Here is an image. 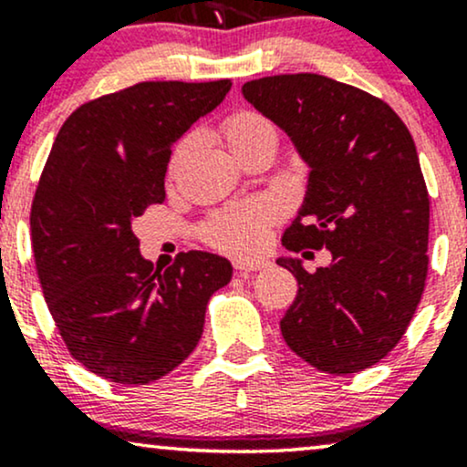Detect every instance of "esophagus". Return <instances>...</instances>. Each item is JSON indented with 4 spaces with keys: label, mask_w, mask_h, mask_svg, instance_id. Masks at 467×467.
<instances>
[{
    "label": "esophagus",
    "mask_w": 467,
    "mask_h": 467,
    "mask_svg": "<svg viewBox=\"0 0 467 467\" xmlns=\"http://www.w3.org/2000/svg\"><path fill=\"white\" fill-rule=\"evenodd\" d=\"M267 265H270V261H267V259L234 261V270H239V272H259V270H265Z\"/></svg>",
    "instance_id": "obj_1"
}]
</instances>
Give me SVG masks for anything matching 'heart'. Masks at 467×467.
<instances>
[{"label":"heart","mask_w":467,"mask_h":467,"mask_svg":"<svg viewBox=\"0 0 467 467\" xmlns=\"http://www.w3.org/2000/svg\"><path fill=\"white\" fill-rule=\"evenodd\" d=\"M264 131L275 130H272L270 120L254 111H237L223 122V138L230 149L241 147ZM272 215L275 211L267 203H254V206L222 213L206 226V239L222 250H250L265 234Z\"/></svg>","instance_id":"1"}]
</instances>
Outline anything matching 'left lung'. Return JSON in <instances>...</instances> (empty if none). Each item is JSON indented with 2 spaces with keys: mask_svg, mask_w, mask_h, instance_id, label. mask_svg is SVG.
<instances>
[{
  "mask_svg": "<svg viewBox=\"0 0 467 467\" xmlns=\"http://www.w3.org/2000/svg\"><path fill=\"white\" fill-rule=\"evenodd\" d=\"M244 99L287 133L309 166L283 245L331 252L298 281L281 320L287 347L318 371L373 367L404 336L428 275L431 200L410 131L384 100L320 74L248 80Z\"/></svg>",
  "mask_w": 467,
  "mask_h": 467,
  "instance_id": "obj_1",
  "label": "left lung"
}]
</instances>
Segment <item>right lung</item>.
<instances>
[{"label":"right lung","instance_id":"right-lung-1","mask_svg":"<svg viewBox=\"0 0 467 467\" xmlns=\"http://www.w3.org/2000/svg\"><path fill=\"white\" fill-rule=\"evenodd\" d=\"M230 85L147 80L80 105L57 133L32 200V252L58 334L100 378L149 384L180 367L233 278L228 259L202 250L153 270L131 228L164 202L173 142Z\"/></svg>","mask_w":467,"mask_h":467}]
</instances>
